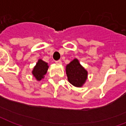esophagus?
<instances>
[{"instance_id":"1","label":"esophagus","mask_w":126,"mask_h":126,"mask_svg":"<svg viewBox=\"0 0 126 126\" xmlns=\"http://www.w3.org/2000/svg\"><path fill=\"white\" fill-rule=\"evenodd\" d=\"M55 63H57V64H59V65H61V64H62V61L61 60H58V61H55Z\"/></svg>"}]
</instances>
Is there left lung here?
<instances>
[{
  "label": "left lung",
  "mask_w": 126,
  "mask_h": 126,
  "mask_svg": "<svg viewBox=\"0 0 126 126\" xmlns=\"http://www.w3.org/2000/svg\"><path fill=\"white\" fill-rule=\"evenodd\" d=\"M66 74L69 82L76 87H82L88 77V71L80 65L77 59H74L67 65Z\"/></svg>",
  "instance_id": "left-lung-1"
}]
</instances>
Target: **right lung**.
<instances>
[{"label": "right lung", "instance_id": "1", "mask_svg": "<svg viewBox=\"0 0 126 126\" xmlns=\"http://www.w3.org/2000/svg\"><path fill=\"white\" fill-rule=\"evenodd\" d=\"M48 68V63L42 59H39L36 63V66L33 67L32 74L35 77L36 80L40 81L44 78V75L47 74V70Z\"/></svg>", "mask_w": 126, "mask_h": 126}]
</instances>
